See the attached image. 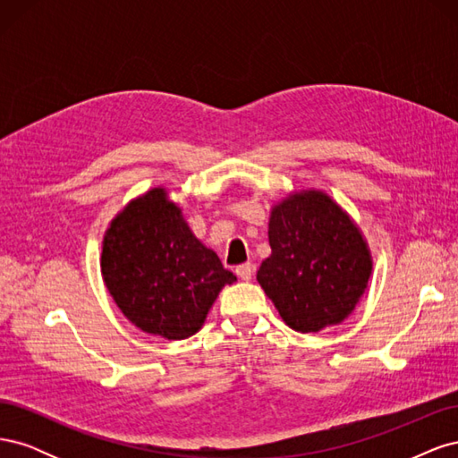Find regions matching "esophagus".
<instances>
[{"label": "esophagus", "mask_w": 458, "mask_h": 458, "mask_svg": "<svg viewBox=\"0 0 458 458\" xmlns=\"http://www.w3.org/2000/svg\"><path fill=\"white\" fill-rule=\"evenodd\" d=\"M234 273L239 275V279L250 281L254 275V263H241V266H237V269H234Z\"/></svg>", "instance_id": "esophagus-1"}]
</instances>
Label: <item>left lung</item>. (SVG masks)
Masks as SVG:
<instances>
[{"instance_id":"obj_1","label":"left lung","mask_w":458,"mask_h":458,"mask_svg":"<svg viewBox=\"0 0 458 458\" xmlns=\"http://www.w3.org/2000/svg\"><path fill=\"white\" fill-rule=\"evenodd\" d=\"M269 244L258 283L290 328L317 332L353 311L372 263L338 204L317 191L286 199L271 212Z\"/></svg>"}]
</instances>
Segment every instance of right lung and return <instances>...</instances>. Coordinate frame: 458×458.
I'll use <instances>...</instances> for the list:
<instances>
[{
    "label": "right lung",
    "instance_id": "obj_1",
    "mask_svg": "<svg viewBox=\"0 0 458 458\" xmlns=\"http://www.w3.org/2000/svg\"><path fill=\"white\" fill-rule=\"evenodd\" d=\"M101 269L122 313L168 340L199 332L219 290L237 281L162 189L130 202L110 224Z\"/></svg>",
    "mask_w": 458,
    "mask_h": 458
}]
</instances>
